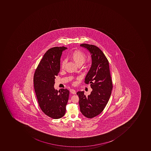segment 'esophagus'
I'll list each match as a JSON object with an SVG mask.
<instances>
[{
    "label": "esophagus",
    "instance_id": "1",
    "mask_svg": "<svg viewBox=\"0 0 151 151\" xmlns=\"http://www.w3.org/2000/svg\"><path fill=\"white\" fill-rule=\"evenodd\" d=\"M70 92L71 93L74 94H76V91H75V90L73 89H70Z\"/></svg>",
    "mask_w": 151,
    "mask_h": 151
}]
</instances>
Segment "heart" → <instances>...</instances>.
I'll return each instance as SVG.
<instances>
[{"instance_id":"b5f03b06","label":"heart","mask_w":151,"mask_h":151,"mask_svg":"<svg viewBox=\"0 0 151 151\" xmlns=\"http://www.w3.org/2000/svg\"><path fill=\"white\" fill-rule=\"evenodd\" d=\"M70 58L77 66H82L86 60V55L81 51H74L70 54ZM64 66L65 62L63 61L61 63V68L63 69Z\"/></svg>"}]
</instances>
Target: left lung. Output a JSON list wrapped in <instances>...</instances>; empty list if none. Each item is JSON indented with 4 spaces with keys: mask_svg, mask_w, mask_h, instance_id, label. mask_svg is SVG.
Listing matches in <instances>:
<instances>
[{
    "mask_svg": "<svg viewBox=\"0 0 151 151\" xmlns=\"http://www.w3.org/2000/svg\"><path fill=\"white\" fill-rule=\"evenodd\" d=\"M91 54L92 64L85 78V83H91L93 91L88 97L83 91L77 94L79 98L80 111L84 116L92 118L104 110L109 99L112 83L108 59L98 47L83 43Z\"/></svg>",
    "mask_w": 151,
    "mask_h": 151,
    "instance_id": "left-lung-1",
    "label": "left lung"
}]
</instances>
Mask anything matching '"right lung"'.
<instances>
[{
  "label": "right lung",
  "mask_w": 151,
  "mask_h": 151,
  "mask_svg": "<svg viewBox=\"0 0 151 151\" xmlns=\"http://www.w3.org/2000/svg\"><path fill=\"white\" fill-rule=\"evenodd\" d=\"M65 47H52L44 54L35 72L34 88L37 101L42 111L53 119L61 118L66 112L69 98L67 89L54 88L55 79L60 69V58Z\"/></svg>",
  "instance_id": "obj_1"
}]
</instances>
